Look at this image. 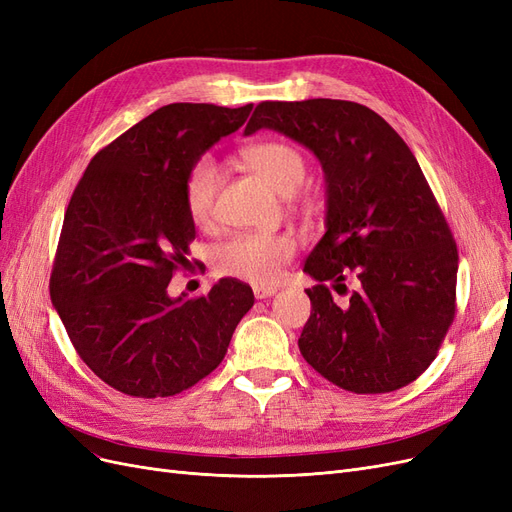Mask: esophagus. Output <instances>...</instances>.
Segmentation results:
<instances>
[{
    "label": "esophagus",
    "mask_w": 512,
    "mask_h": 512,
    "mask_svg": "<svg viewBox=\"0 0 512 512\" xmlns=\"http://www.w3.org/2000/svg\"><path fill=\"white\" fill-rule=\"evenodd\" d=\"M277 292L275 286H254V297L256 299H267V297H273V294Z\"/></svg>",
    "instance_id": "34e87169"
}]
</instances>
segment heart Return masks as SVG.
<instances>
[{
	"instance_id": "b5f03b06",
	"label": "heart",
	"mask_w": 512,
	"mask_h": 512,
	"mask_svg": "<svg viewBox=\"0 0 512 512\" xmlns=\"http://www.w3.org/2000/svg\"><path fill=\"white\" fill-rule=\"evenodd\" d=\"M241 158L252 173L282 196H292L307 179L309 166L305 156L297 147L282 141L256 143L247 147ZM220 183V166L213 158H200L190 168L183 185V203L196 226L205 228L213 222ZM292 254L294 241L288 235L239 232L215 247L213 265L222 275L241 277V280L254 284H271Z\"/></svg>"
}]
</instances>
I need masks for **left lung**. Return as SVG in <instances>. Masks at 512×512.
I'll list each match as a JSON object with an SVG mask.
<instances>
[{
  "instance_id": "1",
  "label": "left lung",
  "mask_w": 512,
  "mask_h": 512,
  "mask_svg": "<svg viewBox=\"0 0 512 512\" xmlns=\"http://www.w3.org/2000/svg\"><path fill=\"white\" fill-rule=\"evenodd\" d=\"M262 128L305 145L327 179V232L303 271L312 314L303 359L352 393H391L436 359L455 318L457 245L414 153L371 108L314 98L260 102L245 136ZM332 301L327 281L341 293Z\"/></svg>"
}]
</instances>
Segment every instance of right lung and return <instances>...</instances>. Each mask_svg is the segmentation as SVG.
Returning <instances> with one entry per match:
<instances>
[{"label":"right lung","mask_w":512,"mask_h":512,"mask_svg":"<svg viewBox=\"0 0 512 512\" xmlns=\"http://www.w3.org/2000/svg\"><path fill=\"white\" fill-rule=\"evenodd\" d=\"M250 113L252 104L162 106L100 149L70 198L51 301L85 365L121 393L156 399L190 389L222 363L254 305L235 277L205 297H168L196 237L185 177Z\"/></svg>","instance_id":"add662e5"}]
</instances>
